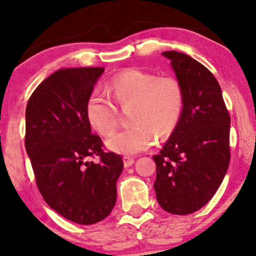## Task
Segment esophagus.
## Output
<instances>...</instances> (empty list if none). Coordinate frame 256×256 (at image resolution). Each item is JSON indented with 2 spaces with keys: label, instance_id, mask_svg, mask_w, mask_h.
Returning a JSON list of instances; mask_svg holds the SVG:
<instances>
[{
  "label": "esophagus",
  "instance_id": "34e87169",
  "mask_svg": "<svg viewBox=\"0 0 256 256\" xmlns=\"http://www.w3.org/2000/svg\"><path fill=\"white\" fill-rule=\"evenodd\" d=\"M122 160H124V166L125 167H130V166H132L134 164V158L125 156L124 158H122Z\"/></svg>",
  "mask_w": 256,
  "mask_h": 256
}]
</instances>
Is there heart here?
<instances>
[{"instance_id": "1", "label": "heart", "mask_w": 256, "mask_h": 256, "mask_svg": "<svg viewBox=\"0 0 256 256\" xmlns=\"http://www.w3.org/2000/svg\"><path fill=\"white\" fill-rule=\"evenodd\" d=\"M108 89L120 107L134 106V126L113 134L106 140L108 148L118 154L134 155L148 150L156 142V134L161 138L170 136L180 122L185 95L177 78L158 77L144 70L128 68L110 79ZM85 114L90 125L104 136L118 125V108L100 90L89 95Z\"/></svg>"}]
</instances>
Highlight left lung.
Here are the masks:
<instances>
[{"label":"left lung","mask_w":256,"mask_h":256,"mask_svg":"<svg viewBox=\"0 0 256 256\" xmlns=\"http://www.w3.org/2000/svg\"><path fill=\"white\" fill-rule=\"evenodd\" d=\"M184 89L177 128L158 155L154 190L158 204L185 216L210 202L230 164V114L212 72L189 55L164 52Z\"/></svg>","instance_id":"left-lung-1"}]
</instances>
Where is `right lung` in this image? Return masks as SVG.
I'll list each match as a JSON object with an SVG mask.
<instances>
[{
  "label": "right lung",
  "instance_id": "1",
  "mask_svg": "<svg viewBox=\"0 0 256 256\" xmlns=\"http://www.w3.org/2000/svg\"><path fill=\"white\" fill-rule=\"evenodd\" d=\"M104 71L58 70L38 85L26 106L25 148L38 190L55 212L82 225L96 224L112 212L124 167L119 154L104 150L85 114L86 100Z\"/></svg>",
  "mask_w": 256,
  "mask_h": 256
}]
</instances>
